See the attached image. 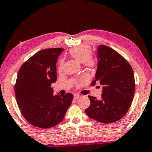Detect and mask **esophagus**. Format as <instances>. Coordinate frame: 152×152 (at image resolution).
Returning a JSON list of instances; mask_svg holds the SVG:
<instances>
[{
    "instance_id": "34e87169",
    "label": "esophagus",
    "mask_w": 152,
    "mask_h": 152,
    "mask_svg": "<svg viewBox=\"0 0 152 152\" xmlns=\"http://www.w3.org/2000/svg\"><path fill=\"white\" fill-rule=\"evenodd\" d=\"M80 97H81L80 95H74V99H78Z\"/></svg>"
}]
</instances>
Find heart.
<instances>
[{
  "label": "heart",
  "mask_w": 152,
  "mask_h": 152,
  "mask_svg": "<svg viewBox=\"0 0 152 152\" xmlns=\"http://www.w3.org/2000/svg\"><path fill=\"white\" fill-rule=\"evenodd\" d=\"M92 50L91 47L87 45H81L73 47L69 50V54L72 57L79 63H83L85 66L89 68H94L96 64V61L91 56ZM63 67V61L61 60L58 65V70L61 71ZM81 80V81H83Z\"/></svg>",
  "instance_id": "heart-1"
}]
</instances>
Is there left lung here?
Wrapping results in <instances>:
<instances>
[{
  "label": "left lung",
  "instance_id": "obj_1",
  "mask_svg": "<svg viewBox=\"0 0 152 152\" xmlns=\"http://www.w3.org/2000/svg\"><path fill=\"white\" fill-rule=\"evenodd\" d=\"M98 64L95 80L103 86L102 99L89 96L87 116L103 124L119 120L129 110L134 99L135 79L131 65L123 56L111 47L100 45L97 47Z\"/></svg>",
  "mask_w": 152,
  "mask_h": 152
}]
</instances>
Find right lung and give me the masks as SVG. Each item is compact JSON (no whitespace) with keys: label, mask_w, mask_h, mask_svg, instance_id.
<instances>
[{"label":"right lung","mask_w":152,"mask_h":152,"mask_svg":"<svg viewBox=\"0 0 152 152\" xmlns=\"http://www.w3.org/2000/svg\"><path fill=\"white\" fill-rule=\"evenodd\" d=\"M63 48L45 49L24 63L15 86L16 99L20 112L29 124L49 128L63 120L73 95L53 94L51 84L57 80L56 63Z\"/></svg>","instance_id":"1"}]
</instances>
